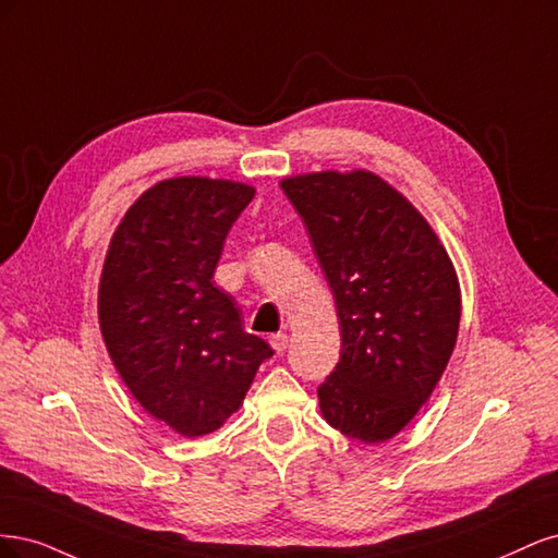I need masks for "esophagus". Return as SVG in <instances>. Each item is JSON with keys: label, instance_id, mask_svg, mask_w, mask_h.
<instances>
[{"label": "esophagus", "instance_id": "1", "mask_svg": "<svg viewBox=\"0 0 558 558\" xmlns=\"http://www.w3.org/2000/svg\"><path fill=\"white\" fill-rule=\"evenodd\" d=\"M268 343H271V348L280 354L284 348H287V343H290V336L287 333H274V336H268Z\"/></svg>", "mask_w": 558, "mask_h": 558}]
</instances>
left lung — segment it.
Masks as SVG:
<instances>
[{
	"label": "left lung",
	"mask_w": 558,
	"mask_h": 558,
	"mask_svg": "<svg viewBox=\"0 0 558 558\" xmlns=\"http://www.w3.org/2000/svg\"><path fill=\"white\" fill-rule=\"evenodd\" d=\"M336 299L340 359L317 387L340 434L383 442L417 415L452 356L461 292L436 231L371 171L284 178Z\"/></svg>",
	"instance_id": "left-lung-1"
}]
</instances>
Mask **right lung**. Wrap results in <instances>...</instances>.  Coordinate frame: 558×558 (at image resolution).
<instances>
[{
  "label": "right lung",
  "instance_id": "right-lung-1",
  "mask_svg": "<svg viewBox=\"0 0 558 558\" xmlns=\"http://www.w3.org/2000/svg\"><path fill=\"white\" fill-rule=\"evenodd\" d=\"M253 196L255 187L233 181L169 178L130 206L106 253V350L146 412L187 438L220 428L274 356L213 284L227 233Z\"/></svg>",
  "mask_w": 558,
  "mask_h": 558
}]
</instances>
